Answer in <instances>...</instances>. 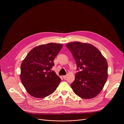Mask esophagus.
<instances>
[{"label":"esophagus","mask_w":124,"mask_h":124,"mask_svg":"<svg viewBox=\"0 0 124 124\" xmlns=\"http://www.w3.org/2000/svg\"><path fill=\"white\" fill-rule=\"evenodd\" d=\"M66 78H67V76H66V75L63 76V78L64 79H65Z\"/></svg>","instance_id":"esophagus-1"}]
</instances>
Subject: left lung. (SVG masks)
I'll return each instance as SVG.
<instances>
[{"instance_id":"8db88e82","label":"left lung","mask_w":124,"mask_h":124,"mask_svg":"<svg viewBox=\"0 0 124 124\" xmlns=\"http://www.w3.org/2000/svg\"><path fill=\"white\" fill-rule=\"evenodd\" d=\"M66 47L71 52L77 65L74 81L70 84L79 97L90 99L101 91L108 77L107 60L95 46L88 43L70 42Z\"/></svg>"}]
</instances>
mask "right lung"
<instances>
[{
    "mask_svg": "<svg viewBox=\"0 0 124 124\" xmlns=\"http://www.w3.org/2000/svg\"><path fill=\"white\" fill-rule=\"evenodd\" d=\"M62 47V44L52 43L37 46L23 61L21 80L26 91L32 97L45 98L56 89L61 80L51 69Z\"/></svg>",
    "mask_w": 124,
    "mask_h": 124,
    "instance_id": "right-lung-1",
    "label": "right lung"
}]
</instances>
